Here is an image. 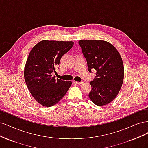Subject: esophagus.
<instances>
[{
  "mask_svg": "<svg viewBox=\"0 0 148 148\" xmlns=\"http://www.w3.org/2000/svg\"><path fill=\"white\" fill-rule=\"evenodd\" d=\"M74 83L76 84H81L83 83H84V82H83V81L82 82H74Z\"/></svg>",
  "mask_w": 148,
  "mask_h": 148,
  "instance_id": "obj_1",
  "label": "esophagus"
}]
</instances>
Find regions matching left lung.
Returning <instances> with one entry per match:
<instances>
[{
	"label": "left lung",
	"instance_id": "left-lung-1",
	"mask_svg": "<svg viewBox=\"0 0 148 148\" xmlns=\"http://www.w3.org/2000/svg\"><path fill=\"white\" fill-rule=\"evenodd\" d=\"M86 58L89 72L96 70V77L89 82V97L98 106L112 101L122 86L124 66L119 51L112 44L102 40H80L78 42Z\"/></svg>",
	"mask_w": 148,
	"mask_h": 148
}]
</instances>
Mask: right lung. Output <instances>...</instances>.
I'll use <instances>...</instances> for the list:
<instances>
[{"label":"right lung","instance_id":"right-lung-1","mask_svg":"<svg viewBox=\"0 0 148 148\" xmlns=\"http://www.w3.org/2000/svg\"><path fill=\"white\" fill-rule=\"evenodd\" d=\"M73 41L43 40L30 51L24 69L25 82L35 100L45 107L55 105L63 97L72 84L56 79L52 73L61 57L73 45Z\"/></svg>","mask_w":148,"mask_h":148}]
</instances>
